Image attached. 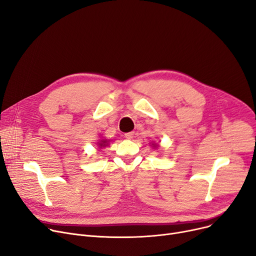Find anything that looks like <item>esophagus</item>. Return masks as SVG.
<instances>
[{
  "mask_svg": "<svg viewBox=\"0 0 256 256\" xmlns=\"http://www.w3.org/2000/svg\"><path fill=\"white\" fill-rule=\"evenodd\" d=\"M134 135H135V132H126L124 134V137L126 139H132L134 137Z\"/></svg>",
  "mask_w": 256,
  "mask_h": 256,
  "instance_id": "34e87169",
  "label": "esophagus"
}]
</instances>
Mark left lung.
Here are the masks:
<instances>
[{"label": "left lung", "instance_id": "1", "mask_svg": "<svg viewBox=\"0 0 256 256\" xmlns=\"http://www.w3.org/2000/svg\"><path fill=\"white\" fill-rule=\"evenodd\" d=\"M154 145V147H156V144H152Z\"/></svg>", "mask_w": 256, "mask_h": 256}]
</instances>
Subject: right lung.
Wrapping results in <instances>:
<instances>
[{"mask_svg": "<svg viewBox=\"0 0 256 256\" xmlns=\"http://www.w3.org/2000/svg\"><path fill=\"white\" fill-rule=\"evenodd\" d=\"M108 142H109V141L102 139V140H100V141L98 143V145L100 148H102V147H106V146H108V144H109Z\"/></svg>", "mask_w": 256, "mask_h": 256, "instance_id": "add662e5", "label": "right lung"}]
</instances>
